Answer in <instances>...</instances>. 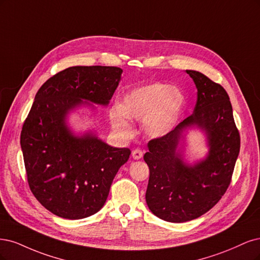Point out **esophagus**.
I'll use <instances>...</instances> for the list:
<instances>
[{
    "label": "esophagus",
    "instance_id": "obj_1",
    "mask_svg": "<svg viewBox=\"0 0 260 260\" xmlns=\"http://www.w3.org/2000/svg\"><path fill=\"white\" fill-rule=\"evenodd\" d=\"M132 156H133V158H135V160H140V158L144 156V152H142L140 149H135V150H133Z\"/></svg>",
    "mask_w": 260,
    "mask_h": 260
}]
</instances>
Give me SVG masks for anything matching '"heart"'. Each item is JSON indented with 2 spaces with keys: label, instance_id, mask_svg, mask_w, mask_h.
<instances>
[{
  "label": "heart",
  "instance_id": "heart-1",
  "mask_svg": "<svg viewBox=\"0 0 260 260\" xmlns=\"http://www.w3.org/2000/svg\"><path fill=\"white\" fill-rule=\"evenodd\" d=\"M186 98L177 87L162 83H152L128 90L121 105L110 110L112 127L121 136L129 137L134 129L126 118L142 120V127L148 136L158 138L169 134L185 111Z\"/></svg>",
  "mask_w": 260,
  "mask_h": 260
}]
</instances>
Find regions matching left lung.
<instances>
[{
  "label": "left lung",
  "instance_id": "left-lung-1",
  "mask_svg": "<svg viewBox=\"0 0 260 260\" xmlns=\"http://www.w3.org/2000/svg\"><path fill=\"white\" fill-rule=\"evenodd\" d=\"M198 89L193 113L165 136L148 142L144 160L150 176L146 202L156 217L186 222L215 206L227 191L240 152V134L224 88L194 70H186ZM198 127L207 136L209 153L194 165L182 153L184 132Z\"/></svg>",
  "mask_w": 260,
  "mask_h": 260
}]
</instances>
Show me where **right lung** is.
Listing matches in <instances>:
<instances>
[{"mask_svg":"<svg viewBox=\"0 0 260 260\" xmlns=\"http://www.w3.org/2000/svg\"><path fill=\"white\" fill-rule=\"evenodd\" d=\"M122 72L118 67H70L38 90L20 146L30 190L56 216L82 219L96 214L128 160V148L109 146L93 132L77 136L67 124L78 107L107 106Z\"/></svg>","mask_w":260,"mask_h":260,"instance_id":"right-lung-1","label":"right lung"}]
</instances>
